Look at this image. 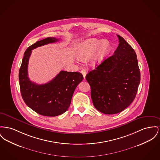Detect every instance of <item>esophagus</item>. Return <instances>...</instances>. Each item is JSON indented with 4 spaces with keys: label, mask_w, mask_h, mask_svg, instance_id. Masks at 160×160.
<instances>
[{
    "label": "esophagus",
    "mask_w": 160,
    "mask_h": 160,
    "mask_svg": "<svg viewBox=\"0 0 160 160\" xmlns=\"http://www.w3.org/2000/svg\"><path fill=\"white\" fill-rule=\"evenodd\" d=\"M86 69H82V70H81V73L83 74V77H84V79H85V77H86Z\"/></svg>",
    "instance_id": "obj_1"
}]
</instances>
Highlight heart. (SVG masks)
<instances>
[{"label": "heart", "instance_id": "heart-1", "mask_svg": "<svg viewBox=\"0 0 160 160\" xmlns=\"http://www.w3.org/2000/svg\"><path fill=\"white\" fill-rule=\"evenodd\" d=\"M111 49V45L108 40L90 38L77 43L75 48V56L81 61L88 60L94 54V62L102 61Z\"/></svg>", "mask_w": 160, "mask_h": 160}]
</instances>
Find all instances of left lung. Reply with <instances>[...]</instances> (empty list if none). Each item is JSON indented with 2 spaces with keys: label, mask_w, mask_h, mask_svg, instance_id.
Instances as JSON below:
<instances>
[{
  "label": "left lung",
  "mask_w": 160,
  "mask_h": 160,
  "mask_svg": "<svg viewBox=\"0 0 160 160\" xmlns=\"http://www.w3.org/2000/svg\"><path fill=\"white\" fill-rule=\"evenodd\" d=\"M117 36L119 44L114 54L86 75L93 104L105 114L127 108L135 99L140 83L136 53L122 37Z\"/></svg>",
  "instance_id": "obj_1"
}]
</instances>
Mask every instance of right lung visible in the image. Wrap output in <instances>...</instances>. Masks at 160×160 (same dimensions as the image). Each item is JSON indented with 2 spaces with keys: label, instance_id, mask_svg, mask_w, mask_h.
I'll return each mask as SVG.
<instances>
[{
  "label": "right lung",
  "instance_id": "right-lung-1",
  "mask_svg": "<svg viewBox=\"0 0 160 160\" xmlns=\"http://www.w3.org/2000/svg\"><path fill=\"white\" fill-rule=\"evenodd\" d=\"M57 41L58 39L56 38H46L29 47L19 69L20 89L23 101L36 112L48 117H55L66 112L76 87L83 79L80 72L61 71L54 78L43 85H38L29 80L28 65L32 50Z\"/></svg>",
  "mask_w": 160,
  "mask_h": 160
}]
</instances>
